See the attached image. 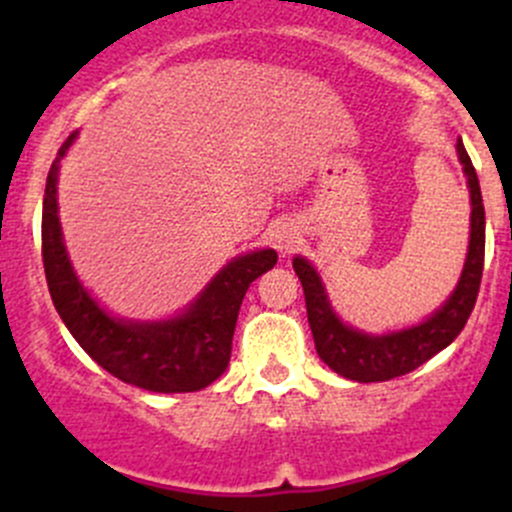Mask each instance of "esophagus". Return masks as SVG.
<instances>
[{"label":"esophagus","mask_w":512,"mask_h":512,"mask_svg":"<svg viewBox=\"0 0 512 512\" xmlns=\"http://www.w3.org/2000/svg\"><path fill=\"white\" fill-rule=\"evenodd\" d=\"M294 245H297V232H294L289 225L277 227V232H275V247H277V250L292 252Z\"/></svg>","instance_id":"34e87169"}]
</instances>
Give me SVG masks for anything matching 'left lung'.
I'll list each match as a JSON object with an SVG mask.
<instances>
[{"mask_svg":"<svg viewBox=\"0 0 512 512\" xmlns=\"http://www.w3.org/2000/svg\"><path fill=\"white\" fill-rule=\"evenodd\" d=\"M456 148L463 163V173L468 178V188H471V242H468L466 265H463L456 289L446 299V304L426 322L411 329H401V332L381 334V337L347 327L334 314L317 270L304 257H294L292 265L304 289L314 347H317L319 359L344 379L371 384V381H389L394 376L409 374L423 361L446 349L461 334L476 307L485 257V210L476 168H473L461 138H458Z\"/></svg>","mask_w":512,"mask_h":512,"instance_id":"8db88e82","label":"left lung"}]
</instances>
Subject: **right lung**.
Listing matches in <instances>:
<instances>
[{
  "mask_svg": "<svg viewBox=\"0 0 512 512\" xmlns=\"http://www.w3.org/2000/svg\"><path fill=\"white\" fill-rule=\"evenodd\" d=\"M74 138L76 133L66 138L51 163L41 213V260L56 312L84 352L116 379L158 394L205 389L230 364L242 297L257 277L277 265V252L257 250L235 257L178 317L165 322L113 319L81 287L61 237L56 178L59 160Z\"/></svg>",
  "mask_w": 512,
  "mask_h": 512,
  "instance_id": "obj_1",
  "label": "right lung"
}]
</instances>
